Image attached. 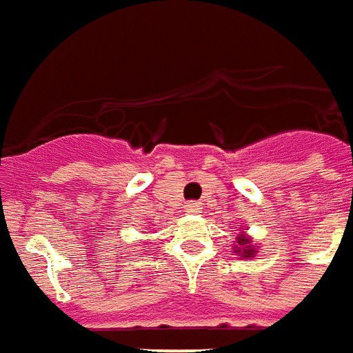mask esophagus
Instances as JSON below:
<instances>
[{
  "label": "esophagus",
  "instance_id": "obj_1",
  "mask_svg": "<svg viewBox=\"0 0 353 353\" xmlns=\"http://www.w3.org/2000/svg\"><path fill=\"white\" fill-rule=\"evenodd\" d=\"M184 210H186L188 214H197L199 210H201V203L197 201H190L184 205Z\"/></svg>",
  "mask_w": 353,
  "mask_h": 353
}]
</instances>
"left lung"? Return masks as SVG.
<instances>
[{
  "label": "left lung",
  "instance_id": "8db88e82",
  "mask_svg": "<svg viewBox=\"0 0 353 353\" xmlns=\"http://www.w3.org/2000/svg\"><path fill=\"white\" fill-rule=\"evenodd\" d=\"M239 244H241V248L236 252H243V258H252V256H256V248L250 246V241H248V239L239 236Z\"/></svg>",
  "mask_w": 353,
  "mask_h": 353
}]
</instances>
